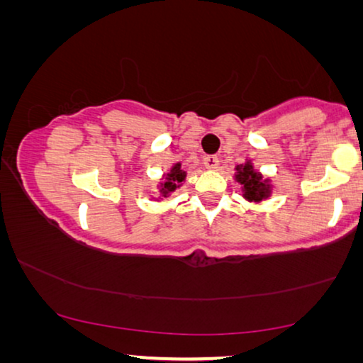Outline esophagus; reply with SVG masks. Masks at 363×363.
Listing matches in <instances>:
<instances>
[{
    "label": "esophagus",
    "instance_id": "esophagus-1",
    "mask_svg": "<svg viewBox=\"0 0 363 363\" xmlns=\"http://www.w3.org/2000/svg\"><path fill=\"white\" fill-rule=\"evenodd\" d=\"M218 162H220V160H218V156L211 155V156L203 157V164H206L207 169H217Z\"/></svg>",
    "mask_w": 363,
    "mask_h": 363
}]
</instances>
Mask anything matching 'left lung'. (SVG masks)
Here are the masks:
<instances>
[{
    "instance_id": "1",
    "label": "left lung",
    "mask_w": 363,
    "mask_h": 363,
    "mask_svg": "<svg viewBox=\"0 0 363 363\" xmlns=\"http://www.w3.org/2000/svg\"><path fill=\"white\" fill-rule=\"evenodd\" d=\"M235 179L242 184V196L248 202L259 203L272 196V181L264 179L262 172L255 169L252 161L247 160L243 164L235 167Z\"/></svg>"
}]
</instances>
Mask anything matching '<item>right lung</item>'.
<instances>
[{
  "label": "right lung",
  "mask_w": 363,
  "mask_h": 363,
  "mask_svg": "<svg viewBox=\"0 0 363 363\" xmlns=\"http://www.w3.org/2000/svg\"><path fill=\"white\" fill-rule=\"evenodd\" d=\"M187 172L181 167V162H176L166 174H162V181L160 182V194L162 197H169L176 189L182 186V182L186 181Z\"/></svg>",
  "instance_id": "right-lung-1"
}]
</instances>
